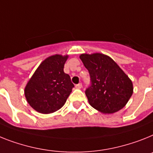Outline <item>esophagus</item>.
<instances>
[{"instance_id":"obj_1","label":"esophagus","mask_w":153,"mask_h":153,"mask_svg":"<svg viewBox=\"0 0 153 153\" xmlns=\"http://www.w3.org/2000/svg\"><path fill=\"white\" fill-rule=\"evenodd\" d=\"M82 87V83H79V84H77L76 85H75V88H81Z\"/></svg>"}]
</instances>
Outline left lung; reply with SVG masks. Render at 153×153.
<instances>
[{
    "label": "left lung",
    "instance_id": "left-lung-1",
    "mask_svg": "<svg viewBox=\"0 0 153 153\" xmlns=\"http://www.w3.org/2000/svg\"><path fill=\"white\" fill-rule=\"evenodd\" d=\"M80 59L90 75L91 85L85 90L89 104L102 114L121 110L133 93L131 80L109 56L82 53Z\"/></svg>",
    "mask_w": 153,
    "mask_h": 153
}]
</instances>
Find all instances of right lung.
I'll return each mask as SVG.
<instances>
[{
    "instance_id": "1",
    "label": "right lung",
    "mask_w": 153,
    "mask_h": 153,
    "mask_svg": "<svg viewBox=\"0 0 153 153\" xmlns=\"http://www.w3.org/2000/svg\"><path fill=\"white\" fill-rule=\"evenodd\" d=\"M68 55L55 54L45 59L25 88L27 102L37 112L51 114L61 109L74 85L64 66Z\"/></svg>"
}]
</instances>
